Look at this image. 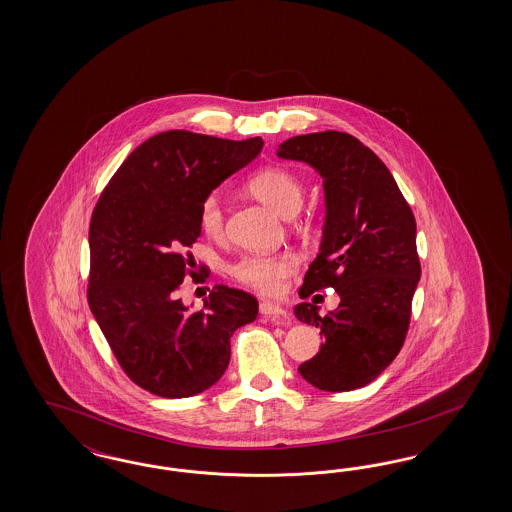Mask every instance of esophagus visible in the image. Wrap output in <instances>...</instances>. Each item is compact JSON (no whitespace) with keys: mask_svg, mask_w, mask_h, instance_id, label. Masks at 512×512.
I'll return each instance as SVG.
<instances>
[{"mask_svg":"<svg viewBox=\"0 0 512 512\" xmlns=\"http://www.w3.org/2000/svg\"><path fill=\"white\" fill-rule=\"evenodd\" d=\"M259 311H261V315H264V319H268L272 323L287 321V311L283 310L278 304H274V302H261Z\"/></svg>","mask_w":512,"mask_h":512,"instance_id":"1","label":"esophagus"}]
</instances>
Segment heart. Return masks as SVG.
<instances>
[{"mask_svg": "<svg viewBox=\"0 0 512 512\" xmlns=\"http://www.w3.org/2000/svg\"><path fill=\"white\" fill-rule=\"evenodd\" d=\"M249 191L276 210L279 216H295L304 201L302 182L285 169H263L249 180ZM199 225L202 233L216 238L225 229V210L219 195L212 193L202 201L199 208ZM296 270V261L291 255H242L231 266V274L238 281L261 291L264 295H276L283 287V279Z\"/></svg>", "mask_w": 512, "mask_h": 512, "instance_id": "obj_1", "label": "heart"}]
</instances>
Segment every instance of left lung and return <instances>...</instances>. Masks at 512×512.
<instances>
[{"mask_svg": "<svg viewBox=\"0 0 512 512\" xmlns=\"http://www.w3.org/2000/svg\"><path fill=\"white\" fill-rule=\"evenodd\" d=\"M278 157L310 165L325 189L321 246L298 295H340L325 317L315 302L296 304V319L325 338L298 372L328 392L366 387L405 340L420 279L415 216L387 165L347 133L298 135L279 144Z\"/></svg>", "mask_w": 512, "mask_h": 512, "instance_id": "1", "label": "left lung"}]
</instances>
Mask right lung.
I'll return each instance as SVG.
<instances>
[{
	"label": "right lung",
	"instance_id": "obj_1",
	"mask_svg": "<svg viewBox=\"0 0 512 512\" xmlns=\"http://www.w3.org/2000/svg\"><path fill=\"white\" fill-rule=\"evenodd\" d=\"M263 139L165 131L142 142L110 178L90 223L93 317L124 372L161 398L216 385L234 330L257 319L253 296L216 285L204 310L178 296L199 236L202 201L263 150Z\"/></svg>",
	"mask_w": 512,
	"mask_h": 512
}]
</instances>
